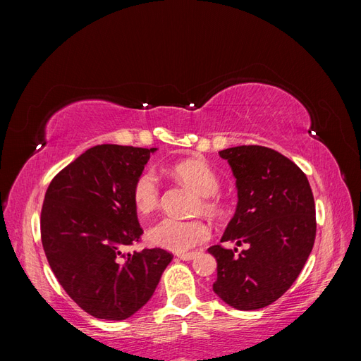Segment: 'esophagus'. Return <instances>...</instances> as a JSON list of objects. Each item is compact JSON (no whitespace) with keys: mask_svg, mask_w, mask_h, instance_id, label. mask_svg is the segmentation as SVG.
<instances>
[{"mask_svg":"<svg viewBox=\"0 0 361 361\" xmlns=\"http://www.w3.org/2000/svg\"><path fill=\"white\" fill-rule=\"evenodd\" d=\"M195 256H197V253H183V255H178V257L180 260H192Z\"/></svg>","mask_w":361,"mask_h":361,"instance_id":"34e87169","label":"esophagus"}]
</instances>
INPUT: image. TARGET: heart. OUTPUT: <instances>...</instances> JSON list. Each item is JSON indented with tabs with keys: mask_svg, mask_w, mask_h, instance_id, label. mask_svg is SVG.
Masks as SVG:
<instances>
[{
	"mask_svg": "<svg viewBox=\"0 0 361 361\" xmlns=\"http://www.w3.org/2000/svg\"><path fill=\"white\" fill-rule=\"evenodd\" d=\"M169 170L178 180L202 195L199 209L212 216L223 212L221 202L215 195L220 180L203 158L183 159L173 164ZM133 199L140 214H150L157 209L161 202V185L155 171L146 170L140 174L134 183ZM147 236L154 245L183 255L206 243L211 236V227L202 220L164 218L149 228Z\"/></svg>",
	"mask_w": 361,
	"mask_h": 361,
	"instance_id": "obj_1",
	"label": "heart"
}]
</instances>
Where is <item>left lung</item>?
I'll list each match as a JSON object with an SVG mask.
<instances>
[{"mask_svg":"<svg viewBox=\"0 0 361 361\" xmlns=\"http://www.w3.org/2000/svg\"><path fill=\"white\" fill-rule=\"evenodd\" d=\"M236 179L238 204L221 241L245 244L236 253L212 245L216 259L212 289L238 310H257L285 293L309 259L314 236V200L297 164L264 146L218 152Z\"/></svg>","mask_w":361,"mask_h":361,"instance_id":"8db88e82","label":"left lung"}]
</instances>
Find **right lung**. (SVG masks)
<instances>
[{
  "label": "right lung",
  "instance_id": "add662e5",
  "mask_svg": "<svg viewBox=\"0 0 361 361\" xmlns=\"http://www.w3.org/2000/svg\"><path fill=\"white\" fill-rule=\"evenodd\" d=\"M158 149L101 145L52 179L40 215L42 245L63 289L94 318L123 321L152 298L173 256L126 253L143 233L133 188Z\"/></svg>",
  "mask_w": 361,
  "mask_h": 361
}]
</instances>
